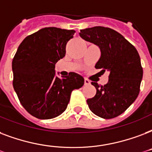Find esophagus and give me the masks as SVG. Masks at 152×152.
<instances>
[{
	"label": "esophagus",
	"mask_w": 152,
	"mask_h": 152,
	"mask_svg": "<svg viewBox=\"0 0 152 152\" xmlns=\"http://www.w3.org/2000/svg\"><path fill=\"white\" fill-rule=\"evenodd\" d=\"M89 84H91V82H90L88 80L84 79V85H89Z\"/></svg>",
	"instance_id": "1"
}]
</instances>
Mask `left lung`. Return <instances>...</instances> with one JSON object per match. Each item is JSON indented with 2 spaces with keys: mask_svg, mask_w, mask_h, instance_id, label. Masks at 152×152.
Wrapping results in <instances>:
<instances>
[{
  "mask_svg": "<svg viewBox=\"0 0 152 152\" xmlns=\"http://www.w3.org/2000/svg\"><path fill=\"white\" fill-rule=\"evenodd\" d=\"M80 36L99 47L100 57L95 68L109 72L108 82L104 86L91 82L96 94L87 99L88 105L99 117H116L130 107L140 92L143 78L140 55L122 35L109 28L81 29Z\"/></svg>",
  "mask_w": 152,
  "mask_h": 152,
  "instance_id": "obj_1",
  "label": "left lung"
}]
</instances>
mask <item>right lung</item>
<instances>
[{
	"label": "right lung",
	"mask_w": 152,
	"mask_h": 152,
	"mask_svg": "<svg viewBox=\"0 0 152 152\" xmlns=\"http://www.w3.org/2000/svg\"><path fill=\"white\" fill-rule=\"evenodd\" d=\"M75 32L44 28L28 36L17 48L12 63L13 88L22 106L38 119L62 114L72 91L84 85V78L76 72L62 79L56 76V63L64 57L66 45Z\"/></svg>",
	"instance_id": "1"
}]
</instances>
